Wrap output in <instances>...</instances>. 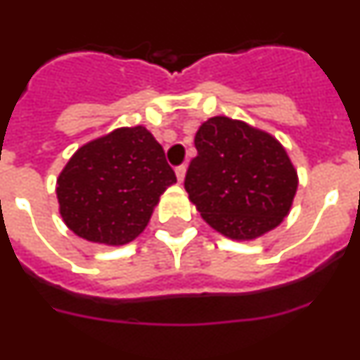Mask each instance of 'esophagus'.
Masks as SVG:
<instances>
[{
  "instance_id": "34e87169",
  "label": "esophagus",
  "mask_w": 360,
  "mask_h": 360,
  "mask_svg": "<svg viewBox=\"0 0 360 360\" xmlns=\"http://www.w3.org/2000/svg\"><path fill=\"white\" fill-rule=\"evenodd\" d=\"M186 171H187L186 165H178V167H176V178H178V182H180V184H182L184 178H186Z\"/></svg>"
}]
</instances>
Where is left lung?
<instances>
[{
	"mask_svg": "<svg viewBox=\"0 0 360 360\" xmlns=\"http://www.w3.org/2000/svg\"><path fill=\"white\" fill-rule=\"evenodd\" d=\"M186 191L219 234L247 241L272 231L288 214L297 173L270 133L241 120L212 117L198 128Z\"/></svg>",
	"mask_w": 360,
	"mask_h": 360,
	"instance_id": "left-lung-1",
	"label": "left lung"
}]
</instances>
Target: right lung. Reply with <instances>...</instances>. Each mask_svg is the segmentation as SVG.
<instances>
[{"instance_id": "add662e5", "label": "right lung", "mask_w": 360, "mask_h": 360, "mask_svg": "<svg viewBox=\"0 0 360 360\" xmlns=\"http://www.w3.org/2000/svg\"><path fill=\"white\" fill-rule=\"evenodd\" d=\"M176 182L144 126L119 128L73 153L57 178L59 212L94 243L126 245L146 229L160 195Z\"/></svg>"}]
</instances>
